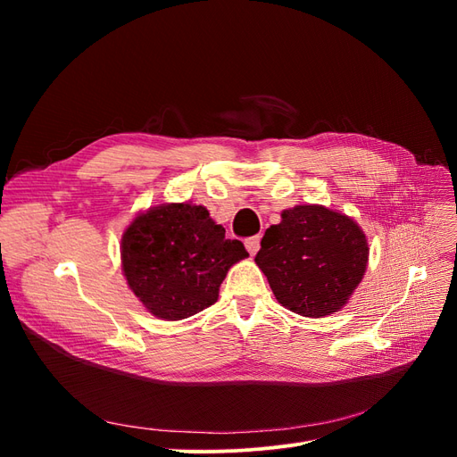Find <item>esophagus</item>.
Listing matches in <instances>:
<instances>
[{"mask_svg": "<svg viewBox=\"0 0 457 457\" xmlns=\"http://www.w3.org/2000/svg\"><path fill=\"white\" fill-rule=\"evenodd\" d=\"M245 250L250 252V255H255L257 252H259V247H261V238L259 237H252V238H245Z\"/></svg>", "mask_w": 457, "mask_h": 457, "instance_id": "34e87169", "label": "esophagus"}]
</instances>
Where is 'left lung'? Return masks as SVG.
<instances>
[{
	"instance_id": "obj_1",
	"label": "left lung",
	"mask_w": 457,
	"mask_h": 457,
	"mask_svg": "<svg viewBox=\"0 0 457 457\" xmlns=\"http://www.w3.org/2000/svg\"><path fill=\"white\" fill-rule=\"evenodd\" d=\"M368 253L364 232L351 217L324 205H295L267 228L255 262L282 307L322 318L349 301Z\"/></svg>"
}]
</instances>
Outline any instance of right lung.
<instances>
[{"label": "right lung", "mask_w": 457, "mask_h": 457, "mask_svg": "<svg viewBox=\"0 0 457 457\" xmlns=\"http://www.w3.org/2000/svg\"><path fill=\"white\" fill-rule=\"evenodd\" d=\"M247 257L204 205L162 204L135 217L121 237L131 292L163 320H183L217 301L227 270Z\"/></svg>", "instance_id": "1"}]
</instances>
